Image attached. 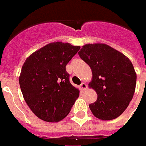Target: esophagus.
Segmentation results:
<instances>
[{
  "mask_svg": "<svg viewBox=\"0 0 146 146\" xmlns=\"http://www.w3.org/2000/svg\"><path fill=\"white\" fill-rule=\"evenodd\" d=\"M80 88H81L82 90H86V89H87V86H86V83L82 82V83L80 85Z\"/></svg>",
  "mask_w": 146,
  "mask_h": 146,
  "instance_id": "obj_1",
  "label": "esophagus"
}]
</instances>
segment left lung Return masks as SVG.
Here are the masks:
<instances>
[{"instance_id":"obj_1","label":"left lung","mask_w":146,"mask_h":146,"mask_svg":"<svg viewBox=\"0 0 146 146\" xmlns=\"http://www.w3.org/2000/svg\"><path fill=\"white\" fill-rule=\"evenodd\" d=\"M92 71L89 87L98 99L89 107L95 117L111 120L127 108L135 91L137 75L124 54L103 43L86 44L78 52Z\"/></svg>"}]
</instances>
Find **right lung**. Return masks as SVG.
Masks as SVG:
<instances>
[{
  "mask_svg": "<svg viewBox=\"0 0 146 146\" xmlns=\"http://www.w3.org/2000/svg\"><path fill=\"white\" fill-rule=\"evenodd\" d=\"M80 48L55 42L27 58L19 82L26 103L33 113L45 122H59L68 115L79 96L71 84L66 65Z\"/></svg>",
  "mask_w": 146,
  "mask_h": 146,
  "instance_id": "add662e5",
  "label": "right lung"
}]
</instances>
